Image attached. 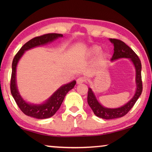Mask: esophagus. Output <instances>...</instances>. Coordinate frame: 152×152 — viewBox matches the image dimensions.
Segmentation results:
<instances>
[{
  "label": "esophagus",
  "instance_id": "1",
  "mask_svg": "<svg viewBox=\"0 0 152 152\" xmlns=\"http://www.w3.org/2000/svg\"><path fill=\"white\" fill-rule=\"evenodd\" d=\"M84 81H85V78H83V77H79V78H77L76 80L77 84H82L84 82Z\"/></svg>",
  "mask_w": 152,
  "mask_h": 152
}]
</instances>
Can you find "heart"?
Returning a JSON list of instances; mask_svg holds the SVG:
<instances>
[{"mask_svg": "<svg viewBox=\"0 0 152 152\" xmlns=\"http://www.w3.org/2000/svg\"><path fill=\"white\" fill-rule=\"evenodd\" d=\"M102 48L100 45H94L90 47L86 51V56L87 57H93V56L98 54L101 51ZM108 58V54L105 52H101L98 56L96 59L95 66L96 67H100L103 65L106 62Z\"/></svg>", "mask_w": 152, "mask_h": 152, "instance_id": "obj_1", "label": "heart"}]
</instances>
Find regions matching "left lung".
<instances>
[{"instance_id":"obj_1","label":"left lung","mask_w":152,"mask_h":152,"mask_svg":"<svg viewBox=\"0 0 152 152\" xmlns=\"http://www.w3.org/2000/svg\"><path fill=\"white\" fill-rule=\"evenodd\" d=\"M110 42L114 45V53L111 58V61L120 58H129L135 68L136 91L132 99L121 107L110 109L102 106L98 101L96 96L91 88H88L87 101L88 104L96 116L104 119H113L122 117L132 109V108L137 101L142 92V81H141V64L137 55L127 45L117 39H109Z\"/></svg>"}]
</instances>
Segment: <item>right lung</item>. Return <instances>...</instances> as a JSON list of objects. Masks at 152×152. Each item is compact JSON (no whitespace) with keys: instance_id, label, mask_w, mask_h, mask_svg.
<instances>
[{"instance_id":"add662e5","label":"right lung","mask_w":152,"mask_h":152,"mask_svg":"<svg viewBox=\"0 0 152 152\" xmlns=\"http://www.w3.org/2000/svg\"><path fill=\"white\" fill-rule=\"evenodd\" d=\"M62 34L59 33H48L39 37L33 38L22 46L17 53L15 55L12 63V74L11 79V92L18 107L21 111L27 116L36 118V119H47L52 117L60 109L61 103L66 94L72 89L76 84V80H73L68 84L60 87L54 93L42 104H31L27 102L23 99L19 94L17 86L16 70L17 64L20 58L24 54L25 51L38 46L45 45L62 37Z\"/></svg>"}]
</instances>
